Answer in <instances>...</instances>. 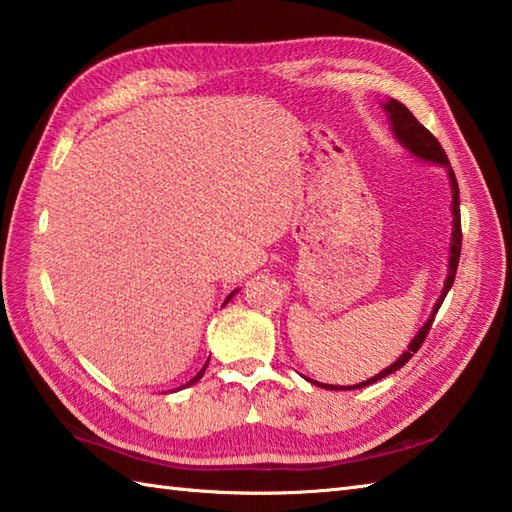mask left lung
<instances>
[{"label": "left lung", "instance_id": "left-lung-1", "mask_svg": "<svg viewBox=\"0 0 512 512\" xmlns=\"http://www.w3.org/2000/svg\"><path fill=\"white\" fill-rule=\"evenodd\" d=\"M384 112L389 114V121H391V130L395 134V139L400 141V145H404L406 150H409L413 156H417L420 161H429V163H435V165H442V168H446V174H448V181H451V194H453V201H451V212H453V232H451V247H448V274H446V280H444V289L440 298H437V302L433 305V311L429 320L424 322V327L417 331V336L411 340L409 349H406L402 356L395 360L391 367H387L384 371H380L378 375H373V378L364 380L360 384H353V387H336V384H320L316 380H309L311 384H316V387H322V389H329V391H349V389H362V387H369V384L378 382L382 378H387V375L395 373L398 369H402L406 362H409L413 358V353L422 347L424 338L429 336L431 331V325H433V318L437 314V309L442 307V302L448 294V289L453 287V280H455V274H457V263H460V252H462V221H460V187H457V179H455V172L451 168V163H448V156L446 152L442 150L440 141H437L433 134L424 128V125L417 121L411 110L404 106V103L395 101V99H389L387 103H382Z\"/></svg>", "mask_w": 512, "mask_h": 512}]
</instances>
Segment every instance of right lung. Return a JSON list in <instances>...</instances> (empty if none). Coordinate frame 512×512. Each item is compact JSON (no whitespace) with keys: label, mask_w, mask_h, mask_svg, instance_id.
Returning <instances> with one entry per match:
<instances>
[{"label":"right lung","mask_w":512,"mask_h":512,"mask_svg":"<svg viewBox=\"0 0 512 512\" xmlns=\"http://www.w3.org/2000/svg\"><path fill=\"white\" fill-rule=\"evenodd\" d=\"M236 291H238V289H236ZM236 291H232V294H229V296H227V300H232V296L236 294ZM227 300H225V302H227ZM207 362H210V360H207ZM207 362L203 364V369H201V371H198V373L194 375V378H192L190 382H185V384H183V387H179V389H185V387H192V384H196L198 380H201V378H203V373H205V369H207Z\"/></svg>","instance_id":"right-lung-1"}]
</instances>
